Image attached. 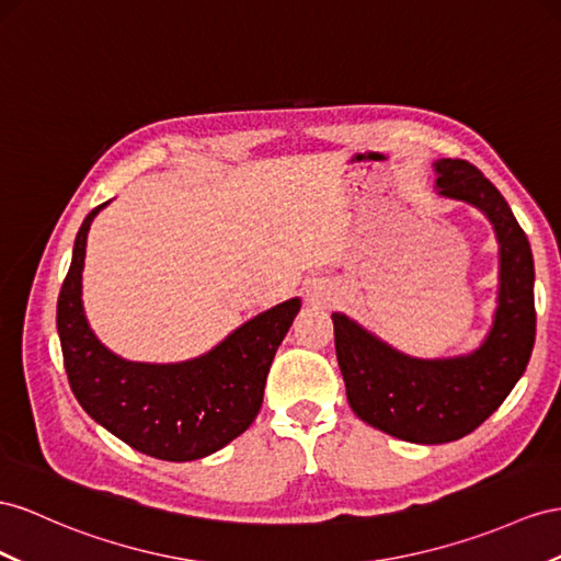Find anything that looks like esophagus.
<instances>
[{
    "label": "esophagus",
    "instance_id": "esophagus-1",
    "mask_svg": "<svg viewBox=\"0 0 561 561\" xmlns=\"http://www.w3.org/2000/svg\"><path fill=\"white\" fill-rule=\"evenodd\" d=\"M306 296H308V300L312 306H324V304H329V300H332V291L327 289V286H322V284H314V286H310V289L306 291Z\"/></svg>",
    "mask_w": 561,
    "mask_h": 561
}]
</instances>
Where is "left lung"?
I'll use <instances>...</instances> for the list:
<instances>
[{
	"label": "left lung",
	"mask_w": 561,
	"mask_h": 561,
	"mask_svg": "<svg viewBox=\"0 0 561 561\" xmlns=\"http://www.w3.org/2000/svg\"><path fill=\"white\" fill-rule=\"evenodd\" d=\"M443 196L481 208L500 239V306L479 351L455 360H414L334 312L336 360L353 412L410 443H450L479 428L522 379L536 343L534 255L491 180L459 158L436 163Z\"/></svg>",
	"instance_id": "left-lung-1"
}]
</instances>
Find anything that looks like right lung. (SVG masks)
Masks as SVG:
<instances>
[{
    "instance_id": "1",
    "label": "right lung",
    "mask_w": 561,
    "mask_h": 561,
    "mask_svg": "<svg viewBox=\"0 0 561 561\" xmlns=\"http://www.w3.org/2000/svg\"><path fill=\"white\" fill-rule=\"evenodd\" d=\"M106 204L84 218L56 304L68 383L82 410L130 448L168 462L206 457L241 436L261 412L270 365L300 300L291 298L257 314L198 360H121L94 339L80 300L84 241L94 215Z\"/></svg>"
}]
</instances>
